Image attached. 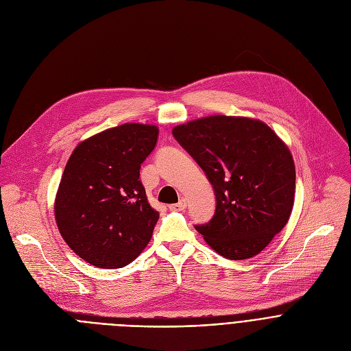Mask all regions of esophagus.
I'll use <instances>...</instances> for the list:
<instances>
[{"label": "esophagus", "mask_w": 351, "mask_h": 351, "mask_svg": "<svg viewBox=\"0 0 351 351\" xmlns=\"http://www.w3.org/2000/svg\"><path fill=\"white\" fill-rule=\"evenodd\" d=\"M186 207H187V204H186V199H184V198H182L179 203H176V204H171V206H169V210H171V211H183V210H186Z\"/></svg>", "instance_id": "1"}]
</instances>
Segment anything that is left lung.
Wrapping results in <instances>:
<instances>
[{
    "instance_id": "8db88e82",
    "label": "left lung",
    "mask_w": 351,
    "mask_h": 351,
    "mask_svg": "<svg viewBox=\"0 0 351 351\" xmlns=\"http://www.w3.org/2000/svg\"><path fill=\"white\" fill-rule=\"evenodd\" d=\"M172 134L215 191L214 217L197 232L229 260L261 253L293 210L295 169L287 145L264 122L243 117L195 119Z\"/></svg>"
}]
</instances>
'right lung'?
<instances>
[{
  "mask_svg": "<svg viewBox=\"0 0 351 351\" xmlns=\"http://www.w3.org/2000/svg\"><path fill=\"white\" fill-rule=\"evenodd\" d=\"M158 138L154 125L123 123L82 141L56 197V221L73 252L97 268H122L148 244L160 218L140 167Z\"/></svg>",
  "mask_w": 351,
  "mask_h": 351,
  "instance_id": "right-lung-1",
  "label": "right lung"
}]
</instances>
